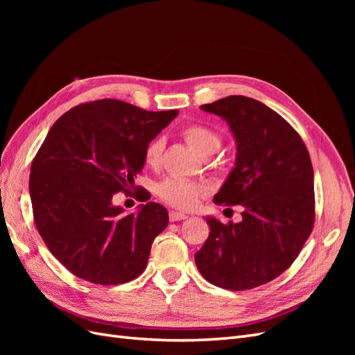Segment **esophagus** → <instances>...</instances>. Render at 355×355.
<instances>
[{"mask_svg": "<svg viewBox=\"0 0 355 355\" xmlns=\"http://www.w3.org/2000/svg\"><path fill=\"white\" fill-rule=\"evenodd\" d=\"M188 216L187 214H184V213H180V211H175V210H171L170 213H168V219H170V222H178V220H184V219H187Z\"/></svg>", "mask_w": 355, "mask_h": 355, "instance_id": "1", "label": "esophagus"}]
</instances>
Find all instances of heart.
<instances>
[{"label":"heart","instance_id":"b5f03b06","mask_svg":"<svg viewBox=\"0 0 355 355\" xmlns=\"http://www.w3.org/2000/svg\"><path fill=\"white\" fill-rule=\"evenodd\" d=\"M180 135L185 139L187 144L191 148H194L201 157L211 155L220 146V136L206 124H188L182 128ZM164 145L166 142L161 136L151 139L146 144L144 149V159L149 167H155L159 164L161 157H163ZM157 194L168 206L188 210L196 206L198 198L204 194V188L196 184V182L187 179L168 178L157 187Z\"/></svg>","mask_w":355,"mask_h":355}]
</instances>
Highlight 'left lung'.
<instances>
[{"label":"left lung","mask_w":355,"mask_h":355,"mask_svg":"<svg viewBox=\"0 0 355 355\" xmlns=\"http://www.w3.org/2000/svg\"><path fill=\"white\" fill-rule=\"evenodd\" d=\"M201 110L222 116L237 142L235 167L213 202L239 204L243 220L207 218L210 234L196 263L214 286L249 290L283 274L311 235L313 164L299 133L259 101L228 96Z\"/></svg>","instance_id":"8db88e82"}]
</instances>
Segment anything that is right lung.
Returning <instances> with one entry per match:
<instances>
[{"label":"right lung","instance_id":"1","mask_svg":"<svg viewBox=\"0 0 355 355\" xmlns=\"http://www.w3.org/2000/svg\"><path fill=\"white\" fill-rule=\"evenodd\" d=\"M176 115L101 99L75 106L51 125L31 166L32 211L51 254L81 280L115 286L144 272L168 213L149 201L125 214L112 197L135 188L146 144Z\"/></svg>","mask_w":355,"mask_h":355}]
</instances>
